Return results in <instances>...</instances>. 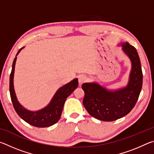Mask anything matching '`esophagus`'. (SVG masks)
<instances>
[{
	"mask_svg": "<svg viewBox=\"0 0 154 154\" xmlns=\"http://www.w3.org/2000/svg\"><path fill=\"white\" fill-rule=\"evenodd\" d=\"M87 79L88 77L84 75H79V77H78V81H79V85H82L83 83H85L87 81Z\"/></svg>",
	"mask_w": 154,
	"mask_h": 154,
	"instance_id": "obj_1",
	"label": "esophagus"
}]
</instances>
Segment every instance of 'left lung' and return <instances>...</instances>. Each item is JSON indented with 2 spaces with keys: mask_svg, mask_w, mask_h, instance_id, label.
I'll use <instances>...</instances> for the list:
<instances>
[{
  "mask_svg": "<svg viewBox=\"0 0 154 154\" xmlns=\"http://www.w3.org/2000/svg\"><path fill=\"white\" fill-rule=\"evenodd\" d=\"M122 45L132 62L127 87L112 92L94 83L82 85L85 92L83 105L90 115L99 120L115 121L128 114L136 105L142 89L143 72L137 49L128 42Z\"/></svg>",
  "mask_w": 154,
  "mask_h": 154,
  "instance_id": "8db88e82",
  "label": "left lung"
}]
</instances>
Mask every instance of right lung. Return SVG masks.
Masks as SVG:
<instances>
[{
	"mask_svg": "<svg viewBox=\"0 0 154 154\" xmlns=\"http://www.w3.org/2000/svg\"><path fill=\"white\" fill-rule=\"evenodd\" d=\"M21 49H22L17 51L16 56L19 54ZM16 59L17 58L15 57L13 62L12 70L9 78L10 96L15 111L21 118L33 126L45 128L55 124L60 118L62 109L67 97L78 87V79L72 80V82L60 88L52 98L51 103L45 108L36 112L28 111L18 103L14 88V75Z\"/></svg>",
	"mask_w": 154,
	"mask_h": 154,
	"instance_id": "right-lung-1",
	"label": "right lung"
}]
</instances>
